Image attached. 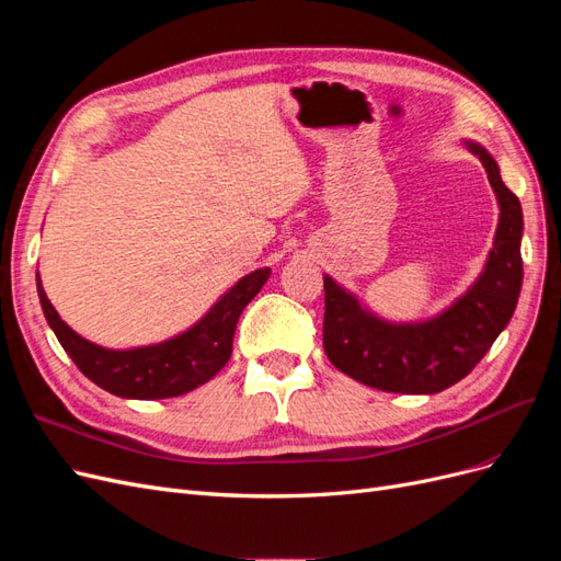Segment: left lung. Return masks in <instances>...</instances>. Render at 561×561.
<instances>
[{"instance_id":"1","label":"left lung","mask_w":561,"mask_h":561,"mask_svg":"<svg viewBox=\"0 0 561 561\" xmlns=\"http://www.w3.org/2000/svg\"><path fill=\"white\" fill-rule=\"evenodd\" d=\"M494 186L501 219L484 274L449 311L419 325H388L325 280L322 346L351 379L388 393H439L474 369L511 322L522 290V206L486 151L468 142Z\"/></svg>"}]
</instances>
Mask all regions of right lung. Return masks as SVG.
<instances>
[{
    "label": "right lung",
    "instance_id": "right-lung-1",
    "mask_svg": "<svg viewBox=\"0 0 561 561\" xmlns=\"http://www.w3.org/2000/svg\"><path fill=\"white\" fill-rule=\"evenodd\" d=\"M271 271L257 268L236 283L208 316L175 339L157 346L112 351L95 346L65 325L44 293L37 276V293L50 330L83 377L107 393L133 400H161L184 396L210 381L231 355L233 332L248 301L262 290Z\"/></svg>",
    "mask_w": 561,
    "mask_h": 561
}]
</instances>
